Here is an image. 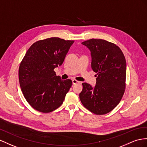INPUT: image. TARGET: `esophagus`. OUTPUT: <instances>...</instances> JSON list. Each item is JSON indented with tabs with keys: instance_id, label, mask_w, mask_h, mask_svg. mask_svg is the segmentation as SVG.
<instances>
[{
	"instance_id": "34e87169",
	"label": "esophagus",
	"mask_w": 147,
	"mask_h": 147,
	"mask_svg": "<svg viewBox=\"0 0 147 147\" xmlns=\"http://www.w3.org/2000/svg\"><path fill=\"white\" fill-rule=\"evenodd\" d=\"M72 82H73V84H76L78 83H80V81H77L76 80H73L72 81Z\"/></svg>"
}]
</instances>
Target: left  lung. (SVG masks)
<instances>
[{"label":"left lung","mask_w":147,"mask_h":147,"mask_svg":"<svg viewBox=\"0 0 147 147\" xmlns=\"http://www.w3.org/2000/svg\"><path fill=\"white\" fill-rule=\"evenodd\" d=\"M91 51L92 70L96 84L82 83L80 98L82 105L96 115L110 112L121 100L125 89L126 61L120 48L102 39H90L82 43Z\"/></svg>","instance_id":"1"}]
</instances>
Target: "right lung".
Returning a JSON list of instances; mask_svg holds the SVG:
<instances>
[{
  "instance_id": "1",
  "label": "right lung",
  "mask_w": 147,
  "mask_h": 147,
  "mask_svg": "<svg viewBox=\"0 0 147 147\" xmlns=\"http://www.w3.org/2000/svg\"><path fill=\"white\" fill-rule=\"evenodd\" d=\"M74 41L49 38L36 41L26 53L18 79L25 99L34 109L48 113L63 104L72 81L61 80L54 69L62 65Z\"/></svg>"
}]
</instances>
